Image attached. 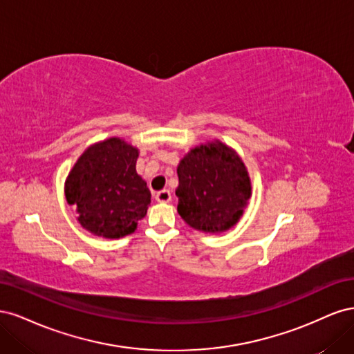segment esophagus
Listing matches in <instances>:
<instances>
[{"label":"esophagus","instance_id":"esophagus-1","mask_svg":"<svg viewBox=\"0 0 354 354\" xmlns=\"http://www.w3.org/2000/svg\"><path fill=\"white\" fill-rule=\"evenodd\" d=\"M155 199L160 203H167L171 201V192L169 190H160L155 195Z\"/></svg>","mask_w":354,"mask_h":354}]
</instances>
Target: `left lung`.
Returning a JSON list of instances; mask_svg holds the SVG:
<instances>
[{
  "label": "left lung",
  "instance_id": "1",
  "mask_svg": "<svg viewBox=\"0 0 354 354\" xmlns=\"http://www.w3.org/2000/svg\"><path fill=\"white\" fill-rule=\"evenodd\" d=\"M177 211L192 229L217 234L232 229L252 195L238 152L217 138L195 146L177 167Z\"/></svg>",
  "mask_w": 354,
  "mask_h": 354
}]
</instances>
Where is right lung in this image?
Wrapping results in <instances>:
<instances>
[{"mask_svg": "<svg viewBox=\"0 0 354 354\" xmlns=\"http://www.w3.org/2000/svg\"><path fill=\"white\" fill-rule=\"evenodd\" d=\"M138 153L124 138L109 137L85 149L69 171L66 202L94 236L124 238L146 216L151 190L136 171Z\"/></svg>", "mask_w": 354, "mask_h": 354, "instance_id": "right-lung-1", "label": "right lung"}]
</instances>
